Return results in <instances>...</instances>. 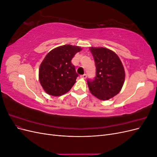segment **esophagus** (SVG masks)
I'll use <instances>...</instances> for the list:
<instances>
[{"mask_svg": "<svg viewBox=\"0 0 157 157\" xmlns=\"http://www.w3.org/2000/svg\"><path fill=\"white\" fill-rule=\"evenodd\" d=\"M80 77H81L82 78H86V77H87V75L86 74H84V75H80Z\"/></svg>", "mask_w": 157, "mask_h": 157, "instance_id": "34e87169", "label": "esophagus"}]
</instances>
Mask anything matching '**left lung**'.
I'll return each instance as SVG.
<instances>
[{"instance_id":"1","label":"left lung","mask_w":157,"mask_h":157,"mask_svg":"<svg viewBox=\"0 0 157 157\" xmlns=\"http://www.w3.org/2000/svg\"><path fill=\"white\" fill-rule=\"evenodd\" d=\"M96 67L95 78L88 79L90 92L101 100H107L119 93L124 84L125 72L121 59L105 48H90Z\"/></svg>"}]
</instances>
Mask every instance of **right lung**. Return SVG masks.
Instances as JSON below:
<instances>
[{
  "instance_id": "1",
  "label": "right lung",
  "mask_w": 157,
  "mask_h": 157,
  "mask_svg": "<svg viewBox=\"0 0 157 157\" xmlns=\"http://www.w3.org/2000/svg\"><path fill=\"white\" fill-rule=\"evenodd\" d=\"M81 48L64 45L51 50L39 69V81L44 91L51 96H59L68 92L78 77L71 59Z\"/></svg>"
}]
</instances>
